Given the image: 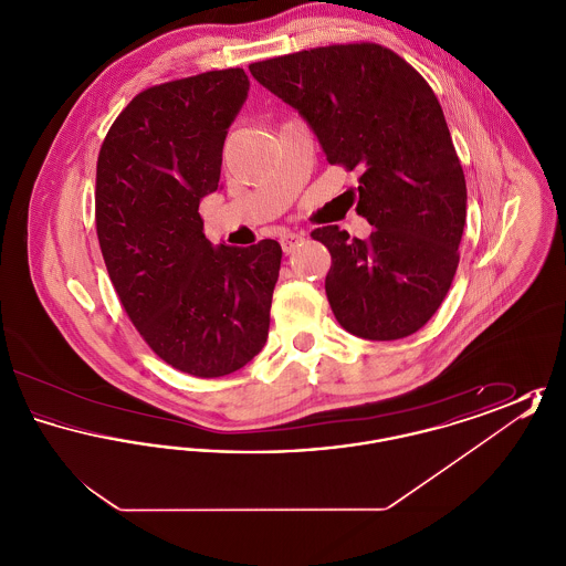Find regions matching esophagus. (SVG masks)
Returning a JSON list of instances; mask_svg holds the SVG:
<instances>
[{
    "mask_svg": "<svg viewBox=\"0 0 566 566\" xmlns=\"http://www.w3.org/2000/svg\"><path fill=\"white\" fill-rule=\"evenodd\" d=\"M305 240V233H295V231H286L280 235V243H282V250L289 254L293 252L298 243Z\"/></svg>",
    "mask_w": 566,
    "mask_h": 566,
    "instance_id": "1",
    "label": "esophagus"
}]
</instances>
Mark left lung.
I'll list each match as a JSON object with an SVG mask.
<instances>
[{"label": "left lung", "mask_w": 566, "mask_h": 566, "mask_svg": "<svg viewBox=\"0 0 566 566\" xmlns=\"http://www.w3.org/2000/svg\"><path fill=\"white\" fill-rule=\"evenodd\" d=\"M254 81L295 108L326 161L358 169V206L371 231L312 233L333 265L324 289L352 335L401 339L431 321L458 268L467 185L431 86L379 44H335L250 65Z\"/></svg>", "instance_id": "1"}]
</instances>
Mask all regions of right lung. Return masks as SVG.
Wrapping results in <instances>:
<instances>
[{"label":"right lung","mask_w":566,"mask_h":566,"mask_svg":"<svg viewBox=\"0 0 566 566\" xmlns=\"http://www.w3.org/2000/svg\"><path fill=\"white\" fill-rule=\"evenodd\" d=\"M248 91L240 67L146 88L118 114L97 159L95 220L109 280L146 344L195 377L242 369L270 335L280 243L214 245L199 216Z\"/></svg>","instance_id":"obj_1"}]
</instances>
